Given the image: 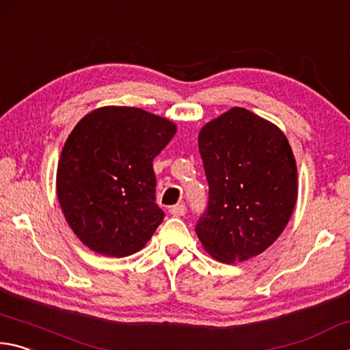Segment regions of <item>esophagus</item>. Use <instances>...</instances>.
<instances>
[{"label": "esophagus", "mask_w": 350, "mask_h": 350, "mask_svg": "<svg viewBox=\"0 0 350 350\" xmlns=\"http://www.w3.org/2000/svg\"><path fill=\"white\" fill-rule=\"evenodd\" d=\"M169 212H170V215H174V217H183L186 213V206L185 204L172 206L170 209H169Z\"/></svg>", "instance_id": "1"}]
</instances>
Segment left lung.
I'll list each match as a JSON object with an SVG mask.
<instances>
[{"mask_svg":"<svg viewBox=\"0 0 350 350\" xmlns=\"http://www.w3.org/2000/svg\"><path fill=\"white\" fill-rule=\"evenodd\" d=\"M198 147L209 185L195 232L213 258L246 261L272 246L298 195L297 163L286 135L234 107L201 129Z\"/></svg>","mask_w":350,"mask_h":350,"instance_id":"obj_1","label":"left lung"}]
</instances>
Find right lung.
<instances>
[{
    "instance_id": "1",
    "label": "right lung",
    "mask_w": 350,
    "mask_h": 350,
    "mask_svg": "<svg viewBox=\"0 0 350 350\" xmlns=\"http://www.w3.org/2000/svg\"><path fill=\"white\" fill-rule=\"evenodd\" d=\"M175 132L163 116L126 106L96 109L73 127L58 161L57 195L90 250L121 258L150 240L164 218L152 163Z\"/></svg>"
}]
</instances>
